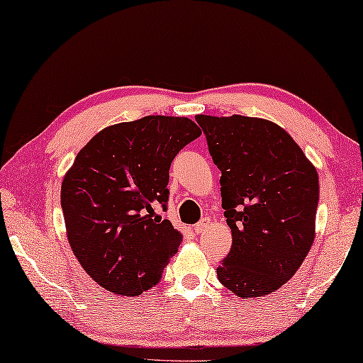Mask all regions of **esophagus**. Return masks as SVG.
I'll return each mask as SVG.
<instances>
[{"mask_svg":"<svg viewBox=\"0 0 363 363\" xmlns=\"http://www.w3.org/2000/svg\"><path fill=\"white\" fill-rule=\"evenodd\" d=\"M209 225H211L209 218H203V220H201L199 223L194 225V231H196V233H204V231L209 228Z\"/></svg>","mask_w":363,"mask_h":363,"instance_id":"esophagus-1","label":"esophagus"}]
</instances>
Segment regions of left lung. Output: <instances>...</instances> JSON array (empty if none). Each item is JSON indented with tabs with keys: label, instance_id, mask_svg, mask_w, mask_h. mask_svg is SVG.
<instances>
[{
	"label": "left lung",
	"instance_id": "left-lung-1",
	"mask_svg": "<svg viewBox=\"0 0 363 363\" xmlns=\"http://www.w3.org/2000/svg\"><path fill=\"white\" fill-rule=\"evenodd\" d=\"M196 122L222 172L233 240L218 280L242 299L270 294L294 275L315 240V165L275 122L238 114H201Z\"/></svg>",
	"mask_w": 363,
	"mask_h": 363
}]
</instances>
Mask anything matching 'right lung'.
<instances>
[{
	"instance_id": "right-lung-1",
	"label": "right lung",
	"mask_w": 363,
	"mask_h": 363,
	"mask_svg": "<svg viewBox=\"0 0 363 363\" xmlns=\"http://www.w3.org/2000/svg\"><path fill=\"white\" fill-rule=\"evenodd\" d=\"M201 130L188 117L146 116L101 130L61 185L69 245L99 286L140 296L162 277L182 233L156 212L169 199L174 157Z\"/></svg>"
}]
</instances>
